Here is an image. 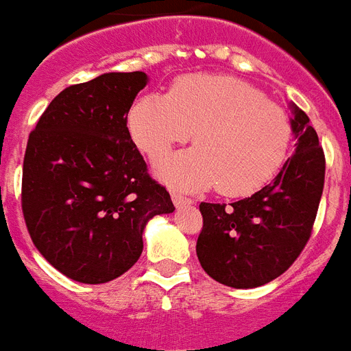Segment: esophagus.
<instances>
[{"label": "esophagus", "instance_id": "34e87169", "mask_svg": "<svg viewBox=\"0 0 351 351\" xmlns=\"http://www.w3.org/2000/svg\"><path fill=\"white\" fill-rule=\"evenodd\" d=\"M171 199H173V203H175V207L176 208H180V207H185V205H193V199L191 198H185L184 194L182 193H176V191H173L171 193Z\"/></svg>", "mask_w": 351, "mask_h": 351}]
</instances>
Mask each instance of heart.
Masks as SVG:
<instances>
[{"instance_id":"1","label":"heart","mask_w":351,"mask_h":351,"mask_svg":"<svg viewBox=\"0 0 351 351\" xmlns=\"http://www.w3.org/2000/svg\"><path fill=\"white\" fill-rule=\"evenodd\" d=\"M137 148L158 162L173 146L194 148L167 158L157 175L189 191L216 187L225 196L257 193L280 171L291 144L285 112L252 85L217 75H187L167 94L141 96L128 112Z\"/></svg>"}]
</instances>
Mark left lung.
<instances>
[{
  "mask_svg": "<svg viewBox=\"0 0 351 351\" xmlns=\"http://www.w3.org/2000/svg\"><path fill=\"white\" fill-rule=\"evenodd\" d=\"M291 108L293 157L273 182L226 207L202 203L203 230L196 255L208 276L228 287L252 289L275 280L311 237L325 184V155L308 116Z\"/></svg>",
  "mask_w": 351,
  "mask_h": 351,
  "instance_id": "1",
  "label": "left lung"
}]
</instances>
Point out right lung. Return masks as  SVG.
I'll return each instance as SVG.
<instances>
[{"label":"right lung","instance_id":"add662e5","mask_svg":"<svg viewBox=\"0 0 351 351\" xmlns=\"http://www.w3.org/2000/svg\"><path fill=\"white\" fill-rule=\"evenodd\" d=\"M148 80L134 71L71 85L30 134L23 214L35 248L71 280L105 284L126 273L143 253L148 221L175 210L126 126Z\"/></svg>","mask_w":351,"mask_h":351}]
</instances>
